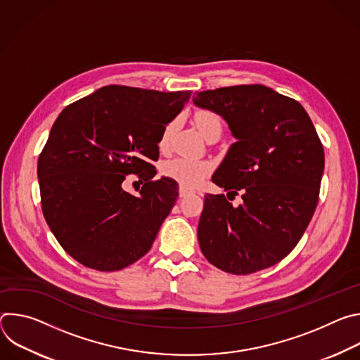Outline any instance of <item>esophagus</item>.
<instances>
[{"label":"esophagus","mask_w":360,"mask_h":360,"mask_svg":"<svg viewBox=\"0 0 360 360\" xmlns=\"http://www.w3.org/2000/svg\"><path fill=\"white\" fill-rule=\"evenodd\" d=\"M191 193H192V191H189V189H186V188H184V186L179 188V198H185V196H188V195H191Z\"/></svg>","instance_id":"34e87169"}]
</instances>
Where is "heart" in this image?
Segmentation results:
<instances>
[{"mask_svg":"<svg viewBox=\"0 0 360 360\" xmlns=\"http://www.w3.org/2000/svg\"><path fill=\"white\" fill-rule=\"evenodd\" d=\"M195 125L199 129V132L207 139L214 134L222 132V120L218 114L212 111H198L195 114ZM176 127H178V120H172L164 127L158 141V146L161 150L168 149L171 138L176 131ZM212 169H214L212 164L208 161L174 158L167 161L162 165L161 171L164 176L175 181L184 188H196L200 184H203V181L212 174Z\"/></svg>","mask_w":360,"mask_h":360,"instance_id":"b5f03b06","label":"heart"}]
</instances>
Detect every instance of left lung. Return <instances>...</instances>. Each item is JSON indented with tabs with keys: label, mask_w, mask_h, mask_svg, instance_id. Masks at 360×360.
Here are the masks:
<instances>
[{
	"label": "left lung",
	"mask_w": 360,
	"mask_h": 360,
	"mask_svg": "<svg viewBox=\"0 0 360 360\" xmlns=\"http://www.w3.org/2000/svg\"><path fill=\"white\" fill-rule=\"evenodd\" d=\"M192 99L221 115L238 139L212 182L244 199L235 209L225 195H205L200 250L228 274L266 269L292 252L314 217L323 145L299 102L265 85L208 89Z\"/></svg>",
	"instance_id": "left-lung-1"
}]
</instances>
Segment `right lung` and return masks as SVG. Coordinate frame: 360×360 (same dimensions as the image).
<instances>
[{
    "mask_svg": "<svg viewBox=\"0 0 360 360\" xmlns=\"http://www.w3.org/2000/svg\"><path fill=\"white\" fill-rule=\"evenodd\" d=\"M192 91L108 85L64 108L38 158L44 218L64 250L86 268L112 272L150 249L178 198V184L153 179L164 127ZM146 184L122 189L125 174Z\"/></svg>",
    "mask_w": 360,
    "mask_h": 360,
    "instance_id": "add662e5",
    "label": "right lung"
}]
</instances>
